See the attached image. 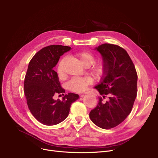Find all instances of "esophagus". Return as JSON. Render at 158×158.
Here are the masks:
<instances>
[{
    "mask_svg": "<svg viewBox=\"0 0 158 158\" xmlns=\"http://www.w3.org/2000/svg\"><path fill=\"white\" fill-rule=\"evenodd\" d=\"M91 93H92V92H89V91H88V92H85L84 94H91ZM81 95L82 96V95Z\"/></svg>",
    "mask_w": 158,
    "mask_h": 158,
    "instance_id": "34e87169",
    "label": "esophagus"
}]
</instances>
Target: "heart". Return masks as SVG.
<instances>
[{
    "mask_svg": "<svg viewBox=\"0 0 158 158\" xmlns=\"http://www.w3.org/2000/svg\"><path fill=\"white\" fill-rule=\"evenodd\" d=\"M76 56L79 58L81 63L85 67H89L95 61L94 55L89 51H81L76 53ZM66 57H64L60 61L57 66V74L60 78H63L64 76V72L63 70V65ZM106 70V66L104 64H96L91 68V73L95 78L101 77ZM92 82V79L89 77H75L72 78L66 83L67 88L74 92H81L84 91L86 87Z\"/></svg>",
    "mask_w": 158,
    "mask_h": 158,
    "instance_id": "heart-1",
    "label": "heart"
}]
</instances>
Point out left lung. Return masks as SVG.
Wrapping results in <instances>:
<instances>
[{
	"label": "left lung",
	"instance_id": "obj_1",
	"mask_svg": "<svg viewBox=\"0 0 158 158\" xmlns=\"http://www.w3.org/2000/svg\"><path fill=\"white\" fill-rule=\"evenodd\" d=\"M95 49L103 57L106 70L102 81L95 86L101 97L89 116L98 127L110 129L119 125L131 113L137 95L138 75L124 48L104 44ZM107 96L109 101L104 102Z\"/></svg>",
	"mask_w": 158,
	"mask_h": 158
}]
</instances>
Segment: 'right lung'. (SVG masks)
Here are the masks:
<instances>
[{
    "instance_id": "obj_1",
    "label": "right lung",
    "mask_w": 158,
    "mask_h": 158,
    "mask_svg": "<svg viewBox=\"0 0 158 158\" xmlns=\"http://www.w3.org/2000/svg\"><path fill=\"white\" fill-rule=\"evenodd\" d=\"M70 48L60 45L44 47L29 63L23 83L27 104L34 117L46 126L56 125L66 119L71 104L79 98L73 93L64 95L62 101L53 98L54 95L65 92L53 68L60 56Z\"/></svg>"
}]
</instances>
